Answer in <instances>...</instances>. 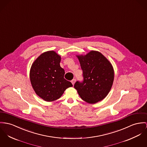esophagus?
<instances>
[{
	"mask_svg": "<svg viewBox=\"0 0 147 147\" xmlns=\"http://www.w3.org/2000/svg\"><path fill=\"white\" fill-rule=\"evenodd\" d=\"M76 79H73L71 80V83L73 84V85H74V83H75V82H76Z\"/></svg>",
	"mask_w": 147,
	"mask_h": 147,
	"instance_id": "obj_1",
	"label": "esophagus"
}]
</instances>
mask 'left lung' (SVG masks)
Returning <instances> with one entry per match:
<instances>
[{
    "label": "left lung",
    "mask_w": 147,
    "mask_h": 147,
    "mask_svg": "<svg viewBox=\"0 0 147 147\" xmlns=\"http://www.w3.org/2000/svg\"><path fill=\"white\" fill-rule=\"evenodd\" d=\"M83 71V80L77 81L74 88L81 98L90 103L102 100L113 84L114 71L109 61L98 51L78 56Z\"/></svg>",
    "instance_id": "obj_1"
}]
</instances>
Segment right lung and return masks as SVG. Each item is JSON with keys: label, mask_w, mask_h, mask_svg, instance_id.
Returning <instances> with one entry per match:
<instances>
[{"label": "right lung", "mask_w": 147, "mask_h": 147, "mask_svg": "<svg viewBox=\"0 0 147 147\" xmlns=\"http://www.w3.org/2000/svg\"><path fill=\"white\" fill-rule=\"evenodd\" d=\"M61 57L53 51L42 54L30 70V80L36 93L46 101L59 98L65 90L72 87L64 78L65 71L60 65Z\"/></svg>", "instance_id": "obj_1"}]
</instances>
